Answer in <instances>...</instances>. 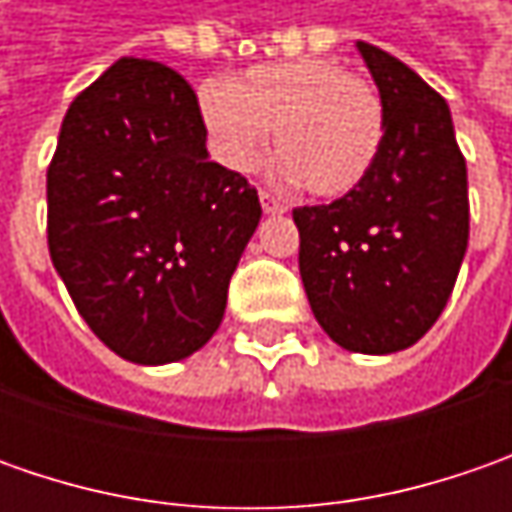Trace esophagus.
Instances as JSON below:
<instances>
[{
    "label": "esophagus",
    "mask_w": 512,
    "mask_h": 512,
    "mask_svg": "<svg viewBox=\"0 0 512 512\" xmlns=\"http://www.w3.org/2000/svg\"><path fill=\"white\" fill-rule=\"evenodd\" d=\"M259 202H262V210H265L267 216H282V213H287V205L285 202H279L276 196H270V193H259Z\"/></svg>",
    "instance_id": "34e87169"
}]
</instances>
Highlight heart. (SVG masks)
I'll list each match as a JSON object with an SVG mask.
<instances>
[{
	"label": "heart",
	"mask_w": 512,
	"mask_h": 512,
	"mask_svg": "<svg viewBox=\"0 0 512 512\" xmlns=\"http://www.w3.org/2000/svg\"><path fill=\"white\" fill-rule=\"evenodd\" d=\"M210 148L227 170L259 165L270 130L282 150L273 176L316 196H344L367 179L384 139L376 88L330 59H296L250 68L236 82L199 90Z\"/></svg>",
	"instance_id": "b5f03b06"
}]
</instances>
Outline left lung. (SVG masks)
<instances>
[{"label": "left lung", "instance_id": "left-lung-1", "mask_svg": "<svg viewBox=\"0 0 512 512\" xmlns=\"http://www.w3.org/2000/svg\"><path fill=\"white\" fill-rule=\"evenodd\" d=\"M384 108V139L362 185L296 207L299 273L333 342L387 356L416 344L453 293L467 253V165L436 90L396 56L356 42Z\"/></svg>", "mask_w": 512, "mask_h": 512}]
</instances>
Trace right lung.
<instances>
[{
	"label": "right lung",
	"mask_w": 512,
	"mask_h": 512,
	"mask_svg": "<svg viewBox=\"0 0 512 512\" xmlns=\"http://www.w3.org/2000/svg\"><path fill=\"white\" fill-rule=\"evenodd\" d=\"M196 93L176 70L119 59L82 90L48 170V247L88 327L133 364L193 356L262 207L210 162Z\"/></svg>",
	"instance_id": "add662e5"
}]
</instances>
